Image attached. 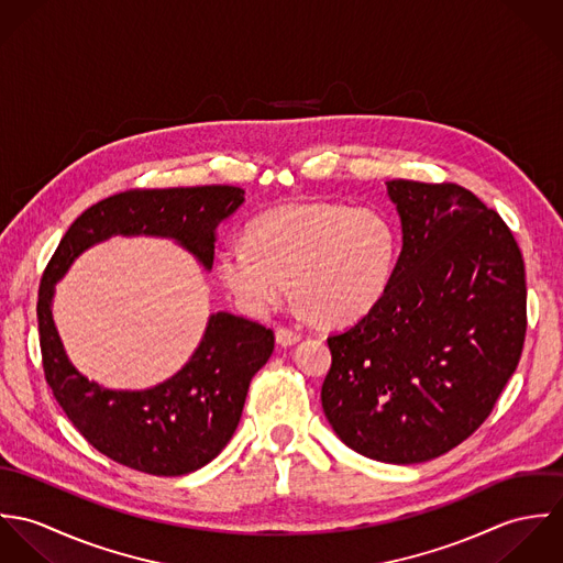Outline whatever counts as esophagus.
<instances>
[{"label": "esophagus", "mask_w": 563, "mask_h": 563, "mask_svg": "<svg viewBox=\"0 0 563 563\" xmlns=\"http://www.w3.org/2000/svg\"><path fill=\"white\" fill-rule=\"evenodd\" d=\"M275 340H277L279 346H292V344H297L301 340V333H297L292 329H286V327H279L275 331Z\"/></svg>", "instance_id": "34e87169"}]
</instances>
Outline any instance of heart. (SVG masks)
Returning <instances> with one entry per match:
<instances>
[{"mask_svg": "<svg viewBox=\"0 0 563 563\" xmlns=\"http://www.w3.org/2000/svg\"><path fill=\"white\" fill-rule=\"evenodd\" d=\"M246 242L217 251L225 288L249 312L266 314L292 290L322 324L366 317L386 295L399 253L397 230L375 208L288 203L255 217Z\"/></svg>", "mask_w": 563, "mask_h": 563, "instance_id": "obj_1", "label": "heart"}]
</instances>
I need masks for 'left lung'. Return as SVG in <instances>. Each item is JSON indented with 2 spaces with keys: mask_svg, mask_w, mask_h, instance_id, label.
Segmentation results:
<instances>
[{
  "mask_svg": "<svg viewBox=\"0 0 563 563\" xmlns=\"http://www.w3.org/2000/svg\"><path fill=\"white\" fill-rule=\"evenodd\" d=\"M386 186L401 255L382 301L327 338L322 411L355 453L420 464L475 433L514 375L527 331L525 262L471 190Z\"/></svg>",
  "mask_w": 563,
  "mask_h": 563,
  "instance_id": "left-lung-1",
  "label": "left lung"
}]
</instances>
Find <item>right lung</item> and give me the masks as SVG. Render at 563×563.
I'll use <instances>...</instances> for the list:
<instances>
[{
    "label": "right lung",
    "instance_id": "add662e5",
    "mask_svg": "<svg viewBox=\"0 0 563 563\" xmlns=\"http://www.w3.org/2000/svg\"><path fill=\"white\" fill-rule=\"evenodd\" d=\"M244 203L236 186L128 190L74 221L49 260L38 288V333L45 379L81 435L128 468L181 477L210 464L232 440L251 377L268 362L275 335L230 312L210 314L188 362L145 390L106 388L71 364L52 303L56 284L84 251L112 236L168 239L212 271L219 225Z\"/></svg>",
    "mask_w": 563,
    "mask_h": 563
}]
</instances>
